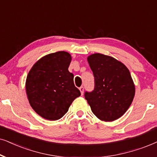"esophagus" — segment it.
I'll return each mask as SVG.
<instances>
[{
    "label": "esophagus",
    "instance_id": "esophagus-1",
    "mask_svg": "<svg viewBox=\"0 0 157 157\" xmlns=\"http://www.w3.org/2000/svg\"><path fill=\"white\" fill-rule=\"evenodd\" d=\"M79 89H80V90L81 92V94H82V95H83V93H84V87L81 86Z\"/></svg>",
    "mask_w": 157,
    "mask_h": 157
}]
</instances>
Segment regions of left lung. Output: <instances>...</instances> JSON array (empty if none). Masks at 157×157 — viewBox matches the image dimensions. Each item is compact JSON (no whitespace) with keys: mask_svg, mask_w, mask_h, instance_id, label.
<instances>
[{"mask_svg":"<svg viewBox=\"0 0 157 157\" xmlns=\"http://www.w3.org/2000/svg\"><path fill=\"white\" fill-rule=\"evenodd\" d=\"M93 71L95 87L85 91V98L97 118L113 121L120 118L130 107L135 86L128 68L113 57L93 54L87 57Z\"/></svg>","mask_w":157,"mask_h":157,"instance_id":"obj_1","label":"left lung"}]
</instances>
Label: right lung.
<instances>
[{
	"label": "right lung",
	"instance_id": "add662e5",
	"mask_svg": "<svg viewBox=\"0 0 157 157\" xmlns=\"http://www.w3.org/2000/svg\"><path fill=\"white\" fill-rule=\"evenodd\" d=\"M70 54L57 52L41 58L27 75L26 94L35 112L49 121L60 119L75 98L81 95L69 72Z\"/></svg>",
	"mask_w": 157,
	"mask_h": 157
}]
</instances>
